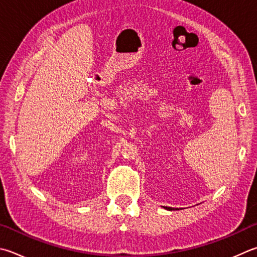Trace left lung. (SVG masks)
<instances>
[{"label": "left lung", "mask_w": 257, "mask_h": 257, "mask_svg": "<svg viewBox=\"0 0 257 257\" xmlns=\"http://www.w3.org/2000/svg\"><path fill=\"white\" fill-rule=\"evenodd\" d=\"M166 209H167V210H174V209H172V208H170V207H166Z\"/></svg>", "instance_id": "1"}]
</instances>
